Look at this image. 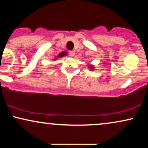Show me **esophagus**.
<instances>
[{"label": "esophagus", "mask_w": 148, "mask_h": 148, "mask_svg": "<svg viewBox=\"0 0 148 148\" xmlns=\"http://www.w3.org/2000/svg\"><path fill=\"white\" fill-rule=\"evenodd\" d=\"M74 55H75V52H74V51H69V56H70L71 57L74 56Z\"/></svg>", "instance_id": "obj_1"}]
</instances>
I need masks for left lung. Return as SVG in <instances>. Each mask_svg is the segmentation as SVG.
I'll use <instances>...</instances> for the list:
<instances>
[{"mask_svg": "<svg viewBox=\"0 0 148 148\" xmlns=\"http://www.w3.org/2000/svg\"><path fill=\"white\" fill-rule=\"evenodd\" d=\"M89 68L91 69H92L93 68H94V67H93L92 65H89Z\"/></svg>", "mask_w": 148, "mask_h": 148, "instance_id": "left-lung-1", "label": "left lung"}]
</instances>
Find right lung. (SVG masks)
I'll return each instance as SVG.
<instances>
[{
	"instance_id": "right-lung-1",
	"label": "right lung",
	"mask_w": 148,
	"mask_h": 148,
	"mask_svg": "<svg viewBox=\"0 0 148 148\" xmlns=\"http://www.w3.org/2000/svg\"><path fill=\"white\" fill-rule=\"evenodd\" d=\"M64 56H65V55H64V54H62V53H61V54H59V55L58 56H57L56 58H60V57Z\"/></svg>"
}]
</instances>
